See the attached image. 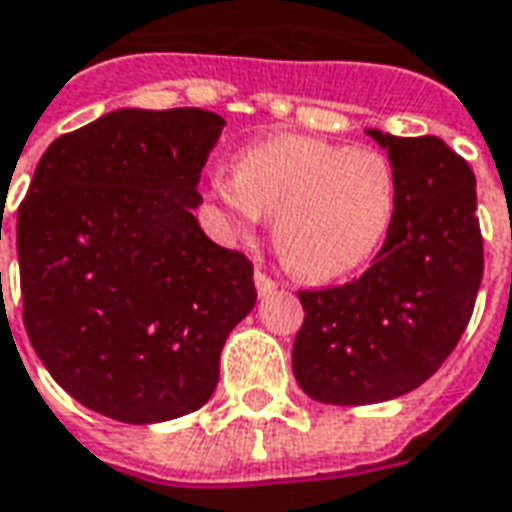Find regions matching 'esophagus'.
<instances>
[{
	"instance_id": "esophagus-1",
	"label": "esophagus",
	"mask_w": 512,
	"mask_h": 512,
	"mask_svg": "<svg viewBox=\"0 0 512 512\" xmlns=\"http://www.w3.org/2000/svg\"><path fill=\"white\" fill-rule=\"evenodd\" d=\"M253 280H256V291H259V297H267V294H272V291L278 288V283H275L270 275H264V272H256Z\"/></svg>"
}]
</instances>
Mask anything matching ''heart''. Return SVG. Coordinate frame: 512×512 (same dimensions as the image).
Returning a JSON list of instances; mask_svg holds the SVG:
<instances>
[{"label":"heart","instance_id":"heart-1","mask_svg":"<svg viewBox=\"0 0 512 512\" xmlns=\"http://www.w3.org/2000/svg\"><path fill=\"white\" fill-rule=\"evenodd\" d=\"M210 197L232 237L272 215L288 272L326 283L359 270L383 245L397 215V172L375 148L286 134L242 148L234 178H210Z\"/></svg>","mask_w":512,"mask_h":512}]
</instances>
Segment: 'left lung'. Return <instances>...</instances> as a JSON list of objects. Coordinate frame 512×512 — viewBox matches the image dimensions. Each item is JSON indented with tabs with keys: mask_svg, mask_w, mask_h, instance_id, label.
<instances>
[{
	"mask_svg": "<svg viewBox=\"0 0 512 512\" xmlns=\"http://www.w3.org/2000/svg\"><path fill=\"white\" fill-rule=\"evenodd\" d=\"M367 134L397 172L394 224L361 278L299 291L305 324L291 367L324 405H378L432 378L467 329L483 278L470 164L440 137Z\"/></svg>",
	"mask_w": 512,
	"mask_h": 512,
	"instance_id": "1",
	"label": "left lung"
}]
</instances>
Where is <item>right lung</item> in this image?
I'll list each match as a JSON object with an SVG mask.
<instances>
[{"label": "right lung", "instance_id": "add662e5", "mask_svg": "<svg viewBox=\"0 0 512 512\" xmlns=\"http://www.w3.org/2000/svg\"><path fill=\"white\" fill-rule=\"evenodd\" d=\"M226 121L124 107L61 134L18 207L23 326L69 397L161 424L213 397L221 348L256 305L253 267L194 218Z\"/></svg>", "mask_w": 512, "mask_h": 512}]
</instances>
